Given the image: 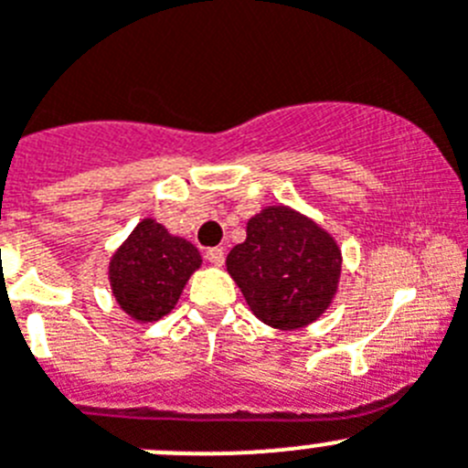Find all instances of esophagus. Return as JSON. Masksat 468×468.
I'll list each match as a JSON object with an SVG mask.
<instances>
[{
  "mask_svg": "<svg viewBox=\"0 0 468 468\" xmlns=\"http://www.w3.org/2000/svg\"><path fill=\"white\" fill-rule=\"evenodd\" d=\"M205 259H207V263H212V265H221L224 263V249H219V247L207 249V251H205Z\"/></svg>",
  "mask_w": 468,
  "mask_h": 468,
  "instance_id": "obj_1",
  "label": "esophagus"
}]
</instances>
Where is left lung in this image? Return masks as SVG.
Instances as JSON below:
<instances>
[{"label":"left lung","instance_id":"8db88e82","mask_svg":"<svg viewBox=\"0 0 468 468\" xmlns=\"http://www.w3.org/2000/svg\"><path fill=\"white\" fill-rule=\"evenodd\" d=\"M226 265L261 321L298 330L333 303L342 251L312 219L272 205L249 219L247 239L230 249Z\"/></svg>","mask_w":468,"mask_h":468}]
</instances>
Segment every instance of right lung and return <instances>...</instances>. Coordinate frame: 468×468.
Here are the masks:
<instances>
[{
	"label": "right lung",
	"mask_w": 468,
	"mask_h": 468,
	"mask_svg": "<svg viewBox=\"0 0 468 468\" xmlns=\"http://www.w3.org/2000/svg\"><path fill=\"white\" fill-rule=\"evenodd\" d=\"M198 268L200 254L194 244L170 235L154 219H143L112 256V293L135 321H159L177 304Z\"/></svg>",
	"instance_id": "right-lung-1"
}]
</instances>
